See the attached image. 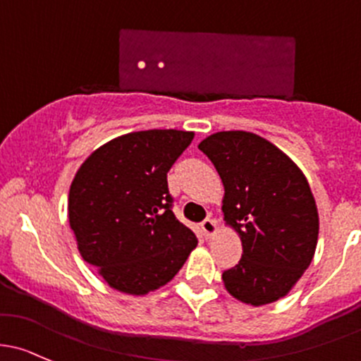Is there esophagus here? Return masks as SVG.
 Masks as SVG:
<instances>
[{
	"mask_svg": "<svg viewBox=\"0 0 361 361\" xmlns=\"http://www.w3.org/2000/svg\"><path fill=\"white\" fill-rule=\"evenodd\" d=\"M200 228H202L206 238H212L218 233V223H216L214 219H204V221L200 223Z\"/></svg>",
	"mask_w": 361,
	"mask_h": 361,
	"instance_id": "1",
	"label": "esophagus"
}]
</instances>
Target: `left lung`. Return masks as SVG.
<instances>
[{
	"label": "left lung",
	"mask_w": 361,
	"mask_h": 361,
	"mask_svg": "<svg viewBox=\"0 0 361 361\" xmlns=\"http://www.w3.org/2000/svg\"><path fill=\"white\" fill-rule=\"evenodd\" d=\"M225 187L223 214L242 240L238 264L223 271L240 302L286 298L310 267L318 242V209L302 171L259 135L219 131L199 143Z\"/></svg>",
	"instance_id": "1"
}]
</instances>
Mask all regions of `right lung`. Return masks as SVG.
Listing matches in <instances>:
<instances>
[{
    "mask_svg": "<svg viewBox=\"0 0 361 361\" xmlns=\"http://www.w3.org/2000/svg\"><path fill=\"white\" fill-rule=\"evenodd\" d=\"M193 131L117 136L81 164L69 190V225L79 254L112 287L145 295L174 279L197 247L171 211L168 171Z\"/></svg>",
    "mask_w": 361,
    "mask_h": 361,
    "instance_id": "right-lung-1",
    "label": "right lung"
}]
</instances>
